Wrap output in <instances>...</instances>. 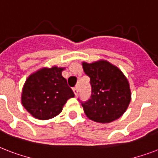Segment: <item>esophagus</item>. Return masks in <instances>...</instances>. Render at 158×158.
I'll use <instances>...</instances> for the list:
<instances>
[{
	"instance_id": "1",
	"label": "esophagus",
	"mask_w": 158,
	"mask_h": 158,
	"mask_svg": "<svg viewBox=\"0 0 158 158\" xmlns=\"http://www.w3.org/2000/svg\"><path fill=\"white\" fill-rule=\"evenodd\" d=\"M73 92H74V95H75V96H77V95H78V93H79V90H78V88H74V89H73Z\"/></svg>"
}]
</instances>
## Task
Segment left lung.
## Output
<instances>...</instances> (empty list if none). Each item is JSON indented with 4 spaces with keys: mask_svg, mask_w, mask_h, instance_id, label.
Returning a JSON list of instances; mask_svg holds the SVG:
<instances>
[{
    "mask_svg": "<svg viewBox=\"0 0 158 158\" xmlns=\"http://www.w3.org/2000/svg\"><path fill=\"white\" fill-rule=\"evenodd\" d=\"M84 73L90 78L91 98L81 104L90 120L110 123L125 113L131 100L130 84L122 71L106 60L91 64L83 62Z\"/></svg>",
    "mask_w": 158,
    "mask_h": 158,
    "instance_id": "obj_1",
    "label": "left lung"
}]
</instances>
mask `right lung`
Returning a JSON list of instances; mask_svg holds the SVG:
<instances>
[{
  "instance_id": "right-lung-1",
  "label": "right lung",
  "mask_w": 158,
  "mask_h": 158,
  "mask_svg": "<svg viewBox=\"0 0 158 158\" xmlns=\"http://www.w3.org/2000/svg\"><path fill=\"white\" fill-rule=\"evenodd\" d=\"M64 68H43L28 76L23 85L21 102L34 118L49 120L61 112L67 100L74 98L72 89L61 75Z\"/></svg>"
}]
</instances>
